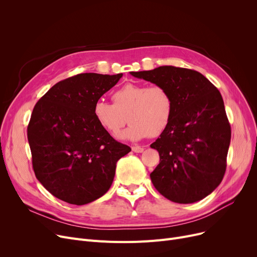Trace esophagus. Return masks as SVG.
Returning a JSON list of instances; mask_svg holds the SVG:
<instances>
[{
  "label": "esophagus",
  "instance_id": "esophagus-1",
  "mask_svg": "<svg viewBox=\"0 0 257 257\" xmlns=\"http://www.w3.org/2000/svg\"><path fill=\"white\" fill-rule=\"evenodd\" d=\"M132 151L136 152V153H142V152H144V147H141V146H133V147H132Z\"/></svg>",
  "mask_w": 257,
  "mask_h": 257
}]
</instances>
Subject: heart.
<instances>
[{
    "mask_svg": "<svg viewBox=\"0 0 257 257\" xmlns=\"http://www.w3.org/2000/svg\"><path fill=\"white\" fill-rule=\"evenodd\" d=\"M112 103L99 100L93 105V116L102 129L116 137L127 123L130 126L120 134L124 140L140 141L157 137L170 124L174 103L168 88L160 84L126 83L112 93Z\"/></svg>",
    "mask_w": 257,
    "mask_h": 257,
    "instance_id": "b5f03b06",
    "label": "heart"
}]
</instances>
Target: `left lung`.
I'll return each instance as SVG.
<instances>
[{"label": "left lung", "instance_id": "left-lung-1", "mask_svg": "<svg viewBox=\"0 0 257 257\" xmlns=\"http://www.w3.org/2000/svg\"><path fill=\"white\" fill-rule=\"evenodd\" d=\"M132 76L168 88L174 109L170 124L150 147L160 161L150 174L167 199L194 203L223 180L231 128L220 91L201 73L164 65Z\"/></svg>", "mask_w": 257, "mask_h": 257}]
</instances>
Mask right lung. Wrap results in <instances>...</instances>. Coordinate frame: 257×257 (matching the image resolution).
<instances>
[{"label": "right lung", "mask_w": 257, "mask_h": 257, "mask_svg": "<svg viewBox=\"0 0 257 257\" xmlns=\"http://www.w3.org/2000/svg\"><path fill=\"white\" fill-rule=\"evenodd\" d=\"M123 74H78L59 81L38 100L27 136L35 176L54 197L84 205L112 184L117 160L131 148L97 123L93 105Z\"/></svg>", "instance_id": "right-lung-1"}]
</instances>
